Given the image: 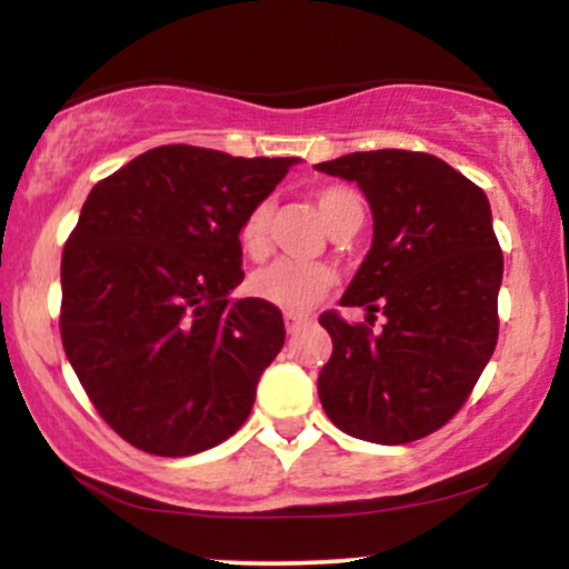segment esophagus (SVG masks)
Listing matches in <instances>:
<instances>
[{
  "label": "esophagus",
  "mask_w": 569,
  "mask_h": 569,
  "mask_svg": "<svg viewBox=\"0 0 569 569\" xmlns=\"http://www.w3.org/2000/svg\"><path fill=\"white\" fill-rule=\"evenodd\" d=\"M307 323H310V318L305 316H286V331H289V335H297V331L305 329Z\"/></svg>",
  "instance_id": "1"
}]
</instances>
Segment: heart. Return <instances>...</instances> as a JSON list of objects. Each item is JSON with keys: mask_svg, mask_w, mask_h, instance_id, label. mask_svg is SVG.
I'll use <instances>...</instances> for the list:
<instances>
[{"mask_svg": "<svg viewBox=\"0 0 569 569\" xmlns=\"http://www.w3.org/2000/svg\"><path fill=\"white\" fill-rule=\"evenodd\" d=\"M318 213H321L323 224L329 227L331 234L342 232L345 227L361 224L363 219V200L356 189L345 184H326L312 192ZM272 213L276 206L272 200L253 202L240 219L238 227V243L243 248L248 259H264L270 253V232H272ZM335 270L329 264H302L280 259L272 262L264 270L253 272L248 280V289L262 302L278 307V310L289 312V316H302V312L312 310L326 293L335 286Z\"/></svg>", "mask_w": 569, "mask_h": 569, "instance_id": "obj_1", "label": "heart"}]
</instances>
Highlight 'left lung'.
<instances>
[{"mask_svg": "<svg viewBox=\"0 0 569 569\" xmlns=\"http://www.w3.org/2000/svg\"><path fill=\"white\" fill-rule=\"evenodd\" d=\"M356 181L375 217V240L342 307L382 311L386 326L318 321L335 350L318 377L339 430L375 443H409L462 409L498 345L502 251L487 194L426 152L377 149L318 162Z\"/></svg>", "mask_w": 569, "mask_h": 569, "instance_id": "8db88e82", "label": "left lung"}]
</instances>
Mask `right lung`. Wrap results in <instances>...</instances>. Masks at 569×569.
I'll return each mask as SVG.
<instances>
[{
  "label": "right lung",
  "instance_id": "obj_1",
  "mask_svg": "<svg viewBox=\"0 0 569 569\" xmlns=\"http://www.w3.org/2000/svg\"><path fill=\"white\" fill-rule=\"evenodd\" d=\"M293 162L168 143L90 189L61 257V342L141 452H202L251 415L286 326L262 299L227 297L243 280L238 227Z\"/></svg>",
  "mask_w": 569,
  "mask_h": 569
}]
</instances>
